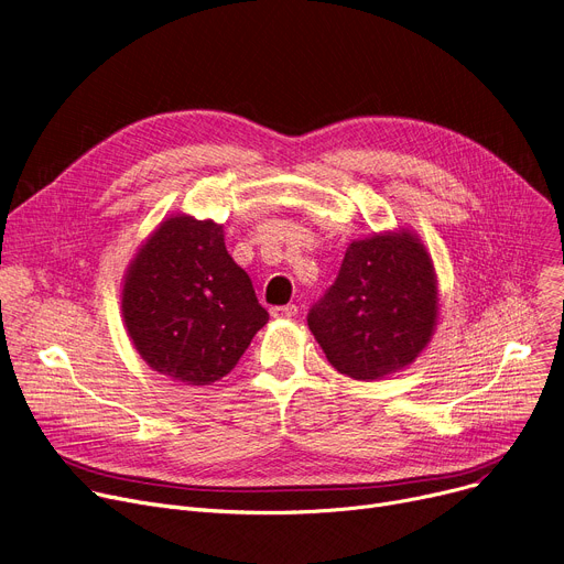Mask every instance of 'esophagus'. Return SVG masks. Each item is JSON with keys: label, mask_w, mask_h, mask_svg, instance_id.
I'll list each match as a JSON object with an SVG mask.
<instances>
[{"label": "esophagus", "mask_w": 564, "mask_h": 564, "mask_svg": "<svg viewBox=\"0 0 564 564\" xmlns=\"http://www.w3.org/2000/svg\"><path fill=\"white\" fill-rule=\"evenodd\" d=\"M296 314H299L296 305H282V307L271 310V316H275V318H293Z\"/></svg>", "instance_id": "34e87169"}]
</instances>
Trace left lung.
Segmentation results:
<instances>
[{
    "instance_id": "8db88e82",
    "label": "left lung",
    "mask_w": 564,
    "mask_h": 564,
    "mask_svg": "<svg viewBox=\"0 0 564 564\" xmlns=\"http://www.w3.org/2000/svg\"><path fill=\"white\" fill-rule=\"evenodd\" d=\"M436 318L434 261L413 231L394 229L346 248L307 326L339 373L373 381L411 365L432 341Z\"/></svg>"
}]
</instances>
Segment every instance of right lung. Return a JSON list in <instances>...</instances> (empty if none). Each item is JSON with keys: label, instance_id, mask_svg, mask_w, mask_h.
I'll return each instance as SVG.
<instances>
[{"label": "right lung", "instance_id": "1", "mask_svg": "<svg viewBox=\"0 0 564 564\" xmlns=\"http://www.w3.org/2000/svg\"><path fill=\"white\" fill-rule=\"evenodd\" d=\"M121 312L142 360L185 386L227 377L268 321L223 225L183 213L160 223L130 261Z\"/></svg>", "mask_w": 564, "mask_h": 564}]
</instances>
